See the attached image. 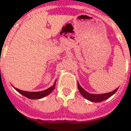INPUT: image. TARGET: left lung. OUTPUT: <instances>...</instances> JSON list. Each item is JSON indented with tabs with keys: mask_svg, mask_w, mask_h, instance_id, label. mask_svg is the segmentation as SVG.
<instances>
[{
	"mask_svg": "<svg viewBox=\"0 0 131 131\" xmlns=\"http://www.w3.org/2000/svg\"><path fill=\"white\" fill-rule=\"evenodd\" d=\"M78 89H79L80 93L82 95V96L84 98L87 99V100L91 101V102L98 103L105 101V100H106L107 99L109 98V97H110L112 95H113L116 92H117V91L118 90V88H117V89H115L114 91H112V92H108V93L101 94H95L89 93V92H87L86 91L84 90V89L80 86L79 83L78 82Z\"/></svg>",
	"mask_w": 131,
	"mask_h": 131,
	"instance_id": "8db88e82",
	"label": "left lung"
}]
</instances>
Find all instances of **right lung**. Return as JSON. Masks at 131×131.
Instances as JSON below:
<instances>
[{"label": "right lung", "mask_w": 131, "mask_h": 131, "mask_svg": "<svg viewBox=\"0 0 131 131\" xmlns=\"http://www.w3.org/2000/svg\"><path fill=\"white\" fill-rule=\"evenodd\" d=\"M56 80H55L53 85H52L51 87H50L49 88H48V89H46V90L44 91H39V92H28V91L20 90V89H17V88H14V87H13V88L18 91L19 93H20L21 94L23 95V96H25V97H28V98L31 99V100H37V99L42 98V97H45V96L51 93L54 89L55 85H56Z\"/></svg>", "instance_id": "right-lung-1"}]
</instances>
